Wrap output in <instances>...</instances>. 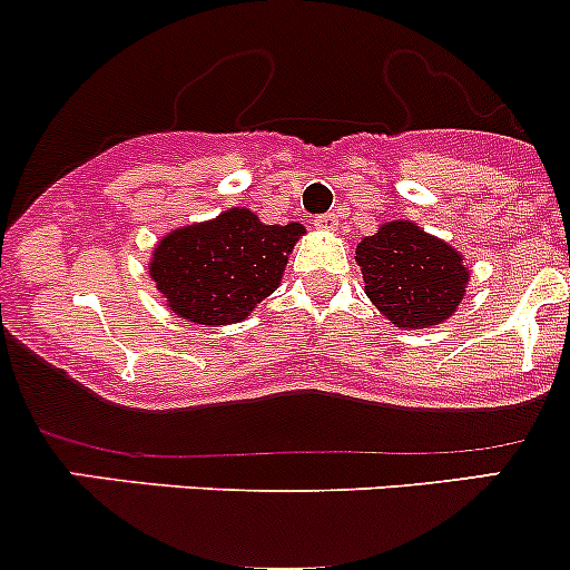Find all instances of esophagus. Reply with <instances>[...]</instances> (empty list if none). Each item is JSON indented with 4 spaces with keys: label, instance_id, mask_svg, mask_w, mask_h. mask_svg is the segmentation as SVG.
<instances>
[{
    "label": "esophagus",
    "instance_id": "1",
    "mask_svg": "<svg viewBox=\"0 0 570 570\" xmlns=\"http://www.w3.org/2000/svg\"><path fill=\"white\" fill-rule=\"evenodd\" d=\"M314 226L320 228V232H336L338 228V217L333 215V212H327V215H322V217H317V220H314Z\"/></svg>",
    "mask_w": 570,
    "mask_h": 570
}]
</instances>
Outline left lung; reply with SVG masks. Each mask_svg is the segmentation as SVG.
Returning <instances> with one entry per match:
<instances>
[{
	"label": "left lung",
	"instance_id": "left-lung-1",
	"mask_svg": "<svg viewBox=\"0 0 570 570\" xmlns=\"http://www.w3.org/2000/svg\"><path fill=\"white\" fill-rule=\"evenodd\" d=\"M372 306L402 331L455 317L471 269L463 253L413 220H389L355 248Z\"/></svg>",
	"mask_w": 570,
	"mask_h": 570
}]
</instances>
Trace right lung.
Instances as JSON below:
<instances>
[{
    "instance_id": "right-lung-1",
    "label": "right lung",
    "mask_w": 570,
    "mask_h": 570,
    "mask_svg": "<svg viewBox=\"0 0 570 570\" xmlns=\"http://www.w3.org/2000/svg\"><path fill=\"white\" fill-rule=\"evenodd\" d=\"M303 223L267 226L245 206L174 228L151 250L148 275L176 317L234 325L278 289Z\"/></svg>"
}]
</instances>
